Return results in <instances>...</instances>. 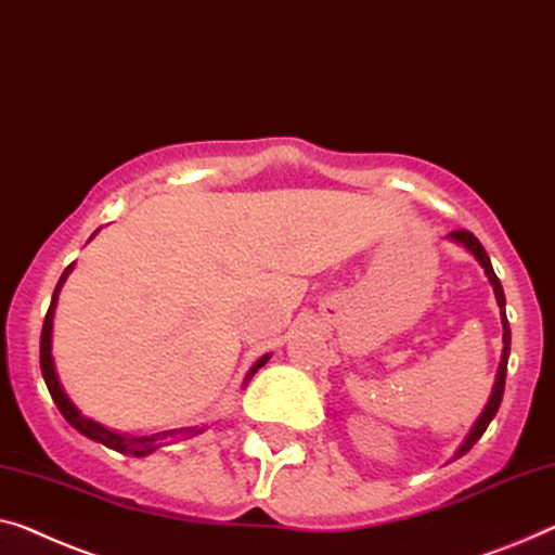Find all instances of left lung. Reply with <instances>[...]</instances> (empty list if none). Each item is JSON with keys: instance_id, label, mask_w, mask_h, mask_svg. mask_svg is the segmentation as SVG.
Returning <instances> with one entry per match:
<instances>
[{"instance_id": "8db88e82", "label": "left lung", "mask_w": 555, "mask_h": 555, "mask_svg": "<svg viewBox=\"0 0 555 555\" xmlns=\"http://www.w3.org/2000/svg\"><path fill=\"white\" fill-rule=\"evenodd\" d=\"M449 238H451V242L461 244L463 249H466L468 254H474V259L483 267V274L489 276L491 286H493L495 301H499V306H501V324H503V353H501V363H499V374H495V384H493L491 399H489V403H486V409H483L481 416H478L474 428H470V434L466 436V441H463V443L459 446V451L453 453V459H461L463 453H468L470 446H474V443L478 441V438L483 436V431H486V428H489V424H491L493 416H495V411H499V406H501L503 388H506V369H508V353H511V328H508L506 309H503V306H506V296H503V286H501L499 276H495L489 254H486L481 242H478V238H476L474 234H470V231H463V229L451 231Z\"/></svg>"}]
</instances>
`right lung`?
<instances>
[{
  "label": "right lung",
  "instance_id": "right-lung-1",
  "mask_svg": "<svg viewBox=\"0 0 555 555\" xmlns=\"http://www.w3.org/2000/svg\"><path fill=\"white\" fill-rule=\"evenodd\" d=\"M72 269H74V263H72V267L64 269L60 284H56V288H54L52 304H49V311H47V317H44V326H41V341H39L41 376H44V384H47V388H49V393H52L56 409L62 411V416H64L66 421H69V424H72L74 428H77V431H79L81 436H87V438H92V441L104 443L106 449H114V451H119V453H129V456H137V459L149 456V453H154L156 449H159V446H164V443L169 441V438L179 436V434H181V436H196V434H202L204 428H198V431H196V428H173V431H162V434H152V436H124V434L112 431V428H106V426H102V424H96L94 418H87L85 413H81L77 406H74V401H72L69 396H66V391H64L60 376H56L54 357H52L54 309H56V299H60V292H62L64 281H66V276L72 274ZM269 359H271V353H263V357H261L259 361H256L254 366L249 369V374H246L244 384H249L251 376H254L256 371H259Z\"/></svg>",
  "mask_w": 555,
  "mask_h": 555
}]
</instances>
